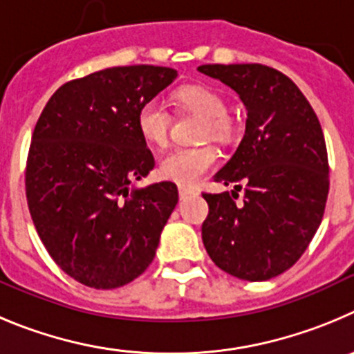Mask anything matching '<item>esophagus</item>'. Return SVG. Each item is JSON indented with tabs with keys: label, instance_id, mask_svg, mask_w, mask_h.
<instances>
[{
	"label": "esophagus",
	"instance_id": "34e87169",
	"mask_svg": "<svg viewBox=\"0 0 354 354\" xmlns=\"http://www.w3.org/2000/svg\"><path fill=\"white\" fill-rule=\"evenodd\" d=\"M178 192H180L181 199H185V197H189L190 194L194 192V189H190V187H185V185H180V187H178Z\"/></svg>",
	"mask_w": 354,
	"mask_h": 354
}]
</instances>
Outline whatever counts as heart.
<instances>
[{
  "label": "heart",
  "mask_w": 354,
  "mask_h": 354,
  "mask_svg": "<svg viewBox=\"0 0 354 354\" xmlns=\"http://www.w3.org/2000/svg\"><path fill=\"white\" fill-rule=\"evenodd\" d=\"M174 100L185 111L196 113L205 118V138L224 141L231 136L232 123L227 116V102L224 95L215 88L205 84L181 86L174 93ZM138 132L149 146L167 145L169 139L171 116L160 100H146L136 116ZM218 162V151L213 146L201 148H178L169 151L160 160L158 173L165 180L176 181L180 185H194L201 176L208 173Z\"/></svg>",
  "instance_id": "1"
}]
</instances>
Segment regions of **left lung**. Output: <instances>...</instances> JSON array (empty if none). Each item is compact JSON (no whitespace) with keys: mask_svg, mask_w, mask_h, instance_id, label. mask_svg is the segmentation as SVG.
<instances>
[{"mask_svg":"<svg viewBox=\"0 0 354 354\" xmlns=\"http://www.w3.org/2000/svg\"><path fill=\"white\" fill-rule=\"evenodd\" d=\"M247 107L245 136L215 181L245 187L236 205L232 190L203 194L209 206L203 243L213 263L241 280L259 282L284 273L323 221L330 178L324 136L298 86L259 63L201 65Z\"/></svg>","mask_w":354,"mask_h":354,"instance_id":"8db88e82","label":"left lung"}]
</instances>
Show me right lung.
I'll use <instances>...</instances> for the list:
<instances>
[{"label":"right lung","instance_id":"add662e5","mask_svg":"<svg viewBox=\"0 0 354 354\" xmlns=\"http://www.w3.org/2000/svg\"><path fill=\"white\" fill-rule=\"evenodd\" d=\"M176 77L167 66L100 70L65 82L38 118L28 208L54 263L88 288H122L153 261L178 189L173 181L130 189L155 165L136 116Z\"/></svg>","mask_w":354,"mask_h":354}]
</instances>
